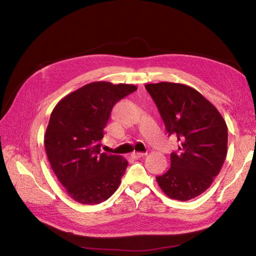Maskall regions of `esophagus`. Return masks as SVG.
I'll list each match as a JSON object with an SVG mask.
<instances>
[{
	"instance_id": "obj_1",
	"label": "esophagus",
	"mask_w": 256,
	"mask_h": 256,
	"mask_svg": "<svg viewBox=\"0 0 256 256\" xmlns=\"http://www.w3.org/2000/svg\"><path fill=\"white\" fill-rule=\"evenodd\" d=\"M144 156H146V154H144V152H136V151L131 154V157L134 158V159H138V158L144 157Z\"/></svg>"
}]
</instances>
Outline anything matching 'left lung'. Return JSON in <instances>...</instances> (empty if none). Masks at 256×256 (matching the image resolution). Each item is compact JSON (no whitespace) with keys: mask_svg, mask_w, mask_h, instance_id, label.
<instances>
[{"mask_svg":"<svg viewBox=\"0 0 256 256\" xmlns=\"http://www.w3.org/2000/svg\"><path fill=\"white\" fill-rule=\"evenodd\" d=\"M170 136L178 141L170 168L156 177L168 198L188 201L210 188L227 156L228 130L219 110L192 86L174 82L146 84Z\"/></svg>","mask_w":256,"mask_h":256,"instance_id":"left-lung-1","label":"left lung"}]
</instances>
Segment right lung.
Returning <instances> with one entry per match:
<instances>
[{"mask_svg":"<svg viewBox=\"0 0 256 256\" xmlns=\"http://www.w3.org/2000/svg\"><path fill=\"white\" fill-rule=\"evenodd\" d=\"M136 90L134 84L92 82L52 112L44 138L47 158L68 196L81 204H99L118 188L128 160L102 154L99 142L112 107Z\"/></svg>","mask_w":256,"mask_h":256,"instance_id":"add662e5","label":"right lung"}]
</instances>
